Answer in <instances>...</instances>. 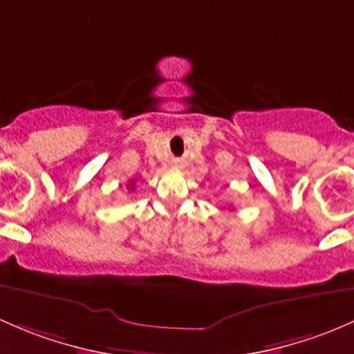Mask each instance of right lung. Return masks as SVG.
Instances as JSON below:
<instances>
[{"mask_svg":"<svg viewBox=\"0 0 354 354\" xmlns=\"http://www.w3.org/2000/svg\"><path fill=\"white\" fill-rule=\"evenodd\" d=\"M133 185H136V183H133V181H130V183H129V192H133V188H136V187H133Z\"/></svg>","mask_w":354,"mask_h":354,"instance_id":"add662e5","label":"right lung"}]
</instances>
